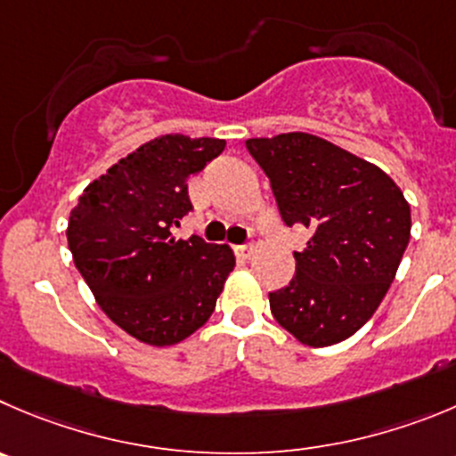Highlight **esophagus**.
I'll use <instances>...</instances> for the list:
<instances>
[{
	"label": "esophagus",
	"mask_w": 456,
	"mask_h": 456,
	"mask_svg": "<svg viewBox=\"0 0 456 456\" xmlns=\"http://www.w3.org/2000/svg\"><path fill=\"white\" fill-rule=\"evenodd\" d=\"M253 250H255V244H253V241H248V244L235 246L237 257H241V259H250V257H253Z\"/></svg>",
	"instance_id": "34e87169"
}]
</instances>
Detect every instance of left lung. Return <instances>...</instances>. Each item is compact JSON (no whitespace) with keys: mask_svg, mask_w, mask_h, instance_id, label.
<instances>
[{"mask_svg":"<svg viewBox=\"0 0 456 456\" xmlns=\"http://www.w3.org/2000/svg\"><path fill=\"white\" fill-rule=\"evenodd\" d=\"M286 225H305L296 275L268 293L273 318L302 345L329 346L374 315L410 241V203L370 160L305 132L248 138Z\"/></svg>","mask_w":456,"mask_h":456,"instance_id":"left-lung-1","label":"left lung"}]
</instances>
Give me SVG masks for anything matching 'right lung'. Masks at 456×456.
<instances>
[{
    "label": "right lung",
    "instance_id": "add662e5",
    "mask_svg": "<svg viewBox=\"0 0 456 456\" xmlns=\"http://www.w3.org/2000/svg\"><path fill=\"white\" fill-rule=\"evenodd\" d=\"M224 147L221 138H154L91 181L69 216V250L95 302L145 345H176L203 327L235 268L231 246L172 235L192 210L185 179Z\"/></svg>",
    "mask_w": 456,
    "mask_h": 456
}]
</instances>
